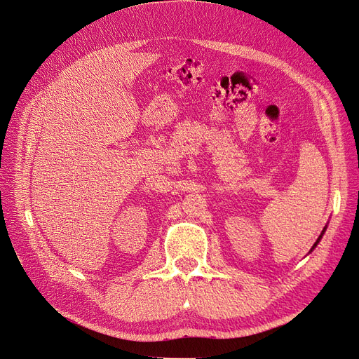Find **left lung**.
Segmentation results:
<instances>
[{"mask_svg": "<svg viewBox=\"0 0 359 359\" xmlns=\"http://www.w3.org/2000/svg\"><path fill=\"white\" fill-rule=\"evenodd\" d=\"M325 231H327V226H325V227H323V229H322V232H320V235H319V238H318V239H316V242H315V243H313V246H312V248H311V250H309V252H312V250H313V249H315V248H316V245H318V243H319V242H320V239H322V236H323V233H325Z\"/></svg>", "mask_w": 359, "mask_h": 359, "instance_id": "left-lung-1", "label": "left lung"}]
</instances>
